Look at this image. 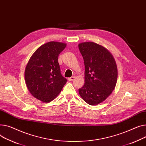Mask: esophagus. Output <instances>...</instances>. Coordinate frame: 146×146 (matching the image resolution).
<instances>
[{"mask_svg": "<svg viewBox=\"0 0 146 146\" xmlns=\"http://www.w3.org/2000/svg\"><path fill=\"white\" fill-rule=\"evenodd\" d=\"M74 79V77H70V78L68 79V80H69V82H72V81H73Z\"/></svg>", "mask_w": 146, "mask_h": 146, "instance_id": "1", "label": "esophagus"}]
</instances>
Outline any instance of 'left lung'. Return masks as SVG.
<instances>
[{"label":"left lung","instance_id":"left-lung-1","mask_svg":"<svg viewBox=\"0 0 146 146\" xmlns=\"http://www.w3.org/2000/svg\"><path fill=\"white\" fill-rule=\"evenodd\" d=\"M83 57L84 84L79 89L83 100L92 106L104 101L114 90L117 80L114 58L106 48L92 42L79 44Z\"/></svg>","mask_w":146,"mask_h":146}]
</instances>
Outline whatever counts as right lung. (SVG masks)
Segmentation results:
<instances>
[{
  "instance_id": "right-lung-1",
  "label": "right lung",
  "mask_w": 146,
  "mask_h": 146,
  "mask_svg": "<svg viewBox=\"0 0 146 146\" xmlns=\"http://www.w3.org/2000/svg\"><path fill=\"white\" fill-rule=\"evenodd\" d=\"M66 46L65 43L47 42L34 52L26 66L27 89L34 98L43 103L54 100L67 82L58 63V56Z\"/></svg>"
}]
</instances>
